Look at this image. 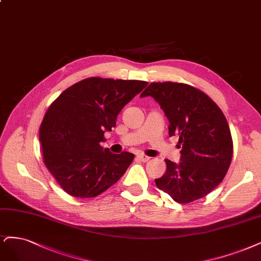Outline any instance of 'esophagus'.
Masks as SVG:
<instances>
[{
	"label": "esophagus",
	"mask_w": 261,
	"mask_h": 261,
	"mask_svg": "<svg viewBox=\"0 0 261 261\" xmlns=\"http://www.w3.org/2000/svg\"><path fill=\"white\" fill-rule=\"evenodd\" d=\"M137 159H138L139 161L143 162V163H146V162H148V161L150 160V158L147 156V155H145V154H138V155H137Z\"/></svg>",
	"instance_id": "esophagus-1"
}]
</instances>
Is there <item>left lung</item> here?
<instances>
[{
    "label": "left lung",
    "instance_id": "left-lung-1",
    "mask_svg": "<svg viewBox=\"0 0 261 261\" xmlns=\"http://www.w3.org/2000/svg\"><path fill=\"white\" fill-rule=\"evenodd\" d=\"M153 97L168 119L169 136H177L181 158L165 160L166 172L155 185L180 204L213 191L231 164L233 142L226 116L200 89L182 83H151L140 97Z\"/></svg>",
    "mask_w": 261,
    "mask_h": 261
}]
</instances>
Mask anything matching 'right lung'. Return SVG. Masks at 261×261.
Returning a JSON list of instances; mask_svg holds the SVG:
<instances>
[{
    "instance_id": "right-lung-1",
    "label": "right lung",
    "mask_w": 261,
    "mask_h": 261,
    "mask_svg": "<svg viewBox=\"0 0 261 261\" xmlns=\"http://www.w3.org/2000/svg\"><path fill=\"white\" fill-rule=\"evenodd\" d=\"M148 85L145 81L88 77L68 87L45 113L40 141L45 166L64 190L94 197L114 185L134 154L103 149L105 132L115 126L123 107Z\"/></svg>"
}]
</instances>
